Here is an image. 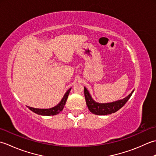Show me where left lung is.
<instances>
[{"label": "left lung", "mask_w": 156, "mask_h": 156, "mask_svg": "<svg viewBox=\"0 0 156 156\" xmlns=\"http://www.w3.org/2000/svg\"><path fill=\"white\" fill-rule=\"evenodd\" d=\"M84 90L86 102H87V105L89 111L92 113L97 115H107L117 112L123 107L134 92L133 90L127 97L121 99V100L108 102V103H99V102H96L94 100H93V98H92L90 94L89 93L87 88L84 87Z\"/></svg>", "instance_id": "8db88e82"}]
</instances>
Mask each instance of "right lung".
<instances>
[{
	"label": "right lung",
	"mask_w": 156,
	"mask_h": 156,
	"mask_svg": "<svg viewBox=\"0 0 156 156\" xmlns=\"http://www.w3.org/2000/svg\"><path fill=\"white\" fill-rule=\"evenodd\" d=\"M70 90H71V88L68 89L67 92H66L64 96L63 97L62 99L61 100V101L59 102L57 105L52 108H36L30 107H29V106H27V107L29 109H30L31 111L35 112V113H36V114L39 115L51 116V115H58L59 112H61L63 110V108H64Z\"/></svg>",
	"instance_id": "obj_1"
}]
</instances>
